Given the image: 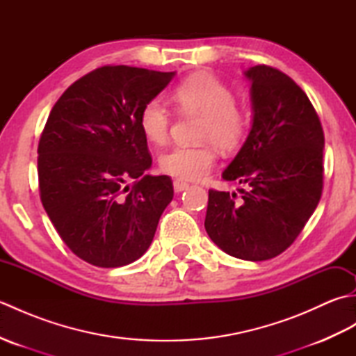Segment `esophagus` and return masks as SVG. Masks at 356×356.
Instances as JSON below:
<instances>
[{
  "label": "esophagus",
  "mask_w": 356,
  "mask_h": 356,
  "mask_svg": "<svg viewBox=\"0 0 356 356\" xmlns=\"http://www.w3.org/2000/svg\"><path fill=\"white\" fill-rule=\"evenodd\" d=\"M172 185H174V191H176V193H182V191L188 190V186H190L186 182H184L182 179H176V180H174Z\"/></svg>",
  "instance_id": "obj_1"
}]
</instances>
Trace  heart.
<instances>
[{"label": "heart", "instance_id": "b5f03b06", "mask_svg": "<svg viewBox=\"0 0 356 356\" xmlns=\"http://www.w3.org/2000/svg\"><path fill=\"white\" fill-rule=\"evenodd\" d=\"M172 99L184 113L203 116L200 139L214 142L222 149H234L245 139L249 116L236 105V93L213 74L200 73L185 79L174 90ZM171 127V111L154 97L139 113V128L145 139L156 145L166 142ZM216 153L211 143L177 145L159 159L162 171L184 180H200L213 168Z\"/></svg>", "mask_w": 356, "mask_h": 356}]
</instances>
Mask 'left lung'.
<instances>
[{"label":"left lung","instance_id":"1","mask_svg":"<svg viewBox=\"0 0 356 356\" xmlns=\"http://www.w3.org/2000/svg\"><path fill=\"white\" fill-rule=\"evenodd\" d=\"M252 125L222 177L245 184L236 193L209 190L205 229L236 259L263 261L289 248L323 191L324 133L306 93L277 69L249 67Z\"/></svg>","mask_w":356,"mask_h":356}]
</instances>
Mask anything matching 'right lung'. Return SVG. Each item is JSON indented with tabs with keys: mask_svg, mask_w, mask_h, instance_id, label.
<instances>
[{
	"mask_svg": "<svg viewBox=\"0 0 356 356\" xmlns=\"http://www.w3.org/2000/svg\"><path fill=\"white\" fill-rule=\"evenodd\" d=\"M174 74L101 67L50 111L38 145L41 202L64 243L93 266L140 259L172 200L171 179L147 174L153 161L139 113Z\"/></svg>",
	"mask_w": 356,
	"mask_h": 356,
	"instance_id": "right-lung-1",
	"label": "right lung"
}]
</instances>
